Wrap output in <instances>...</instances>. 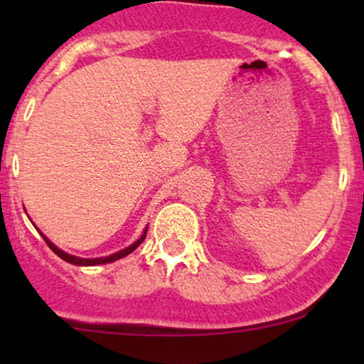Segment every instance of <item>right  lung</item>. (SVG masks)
<instances>
[{"mask_svg":"<svg viewBox=\"0 0 364 364\" xmlns=\"http://www.w3.org/2000/svg\"><path fill=\"white\" fill-rule=\"evenodd\" d=\"M145 235H147V231H145L144 235L140 236V240H136L135 243H133L132 246H128V248L121 250V252L114 253V255H109V257H101V258H78V257H73V255H68V253L61 252V250L58 248V246H54V245L51 243V241H49L48 237H46V236L43 235V232H41V236L44 237V241H46V243H48L49 248H51L53 252L58 255V257L63 258V260H65V262H68V263H73V265H82V267H89V265H102V263H111V262H114V260H119V258L127 257V255L132 253L133 250H135L136 246H139V245L141 243V241L145 240Z\"/></svg>","mask_w":364,"mask_h":364,"instance_id":"1","label":"right lung"}]
</instances>
